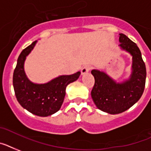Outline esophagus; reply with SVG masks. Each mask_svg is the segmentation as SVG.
<instances>
[{
	"instance_id": "obj_1",
	"label": "esophagus",
	"mask_w": 151,
	"mask_h": 151,
	"mask_svg": "<svg viewBox=\"0 0 151 151\" xmlns=\"http://www.w3.org/2000/svg\"><path fill=\"white\" fill-rule=\"evenodd\" d=\"M91 67H90V66H85V67H84L83 68L81 69V74L82 75H84V74H85V73H88V72L90 71V70Z\"/></svg>"
}]
</instances>
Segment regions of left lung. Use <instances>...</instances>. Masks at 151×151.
<instances>
[{"mask_svg": "<svg viewBox=\"0 0 151 151\" xmlns=\"http://www.w3.org/2000/svg\"><path fill=\"white\" fill-rule=\"evenodd\" d=\"M119 41L120 49L133 57L129 78L117 82L105 72L91 70L95 78V85L91 93L93 101L99 109L112 115L127 111L139 101L144 90L147 76L145 63L137 44L122 33L119 34Z\"/></svg>", "mask_w": 151, "mask_h": 151, "instance_id": "1", "label": "left lung"}]
</instances>
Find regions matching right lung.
Listing matches in <instances>:
<instances>
[{
  "instance_id": "add662e5",
  "label": "right lung",
  "mask_w": 151,
  "mask_h": 151,
  "mask_svg": "<svg viewBox=\"0 0 151 151\" xmlns=\"http://www.w3.org/2000/svg\"><path fill=\"white\" fill-rule=\"evenodd\" d=\"M37 41L23 50L19 55L13 73V86L17 100L24 109L35 116L46 117L60 109L66 95V88L75 81L81 72L71 75H60L45 84L33 83L24 72L26 56L34 49Z\"/></svg>"
}]
</instances>
